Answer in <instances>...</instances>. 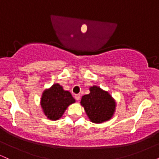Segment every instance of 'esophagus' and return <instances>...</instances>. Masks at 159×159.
<instances>
[{
	"instance_id": "1",
	"label": "esophagus",
	"mask_w": 159,
	"mask_h": 159,
	"mask_svg": "<svg viewBox=\"0 0 159 159\" xmlns=\"http://www.w3.org/2000/svg\"><path fill=\"white\" fill-rule=\"evenodd\" d=\"M75 98L76 100H78H78L81 98V95H80V94H75Z\"/></svg>"
}]
</instances>
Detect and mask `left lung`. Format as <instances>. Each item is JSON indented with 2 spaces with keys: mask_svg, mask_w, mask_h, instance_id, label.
I'll list each match as a JSON object with an SVG mask.
<instances>
[{
  "mask_svg": "<svg viewBox=\"0 0 159 159\" xmlns=\"http://www.w3.org/2000/svg\"><path fill=\"white\" fill-rule=\"evenodd\" d=\"M90 93L82 96L81 104L93 123H101L110 120L115 110V102L107 92L93 86Z\"/></svg>",
  "mask_w": 159,
  "mask_h": 159,
  "instance_id": "8db88e82",
  "label": "left lung"
}]
</instances>
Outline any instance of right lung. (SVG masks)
Returning a JSON list of instances; mask_svg holds the SVG:
<instances>
[{
	"label": "right lung",
	"instance_id": "right-lung-1",
	"mask_svg": "<svg viewBox=\"0 0 159 159\" xmlns=\"http://www.w3.org/2000/svg\"><path fill=\"white\" fill-rule=\"evenodd\" d=\"M75 102L69 91L63 90V87L55 84L49 90H45L41 99V106L44 113L50 120L61 118L70 104Z\"/></svg>",
	"mask_w": 159,
	"mask_h": 159
}]
</instances>
